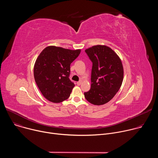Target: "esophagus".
<instances>
[{
	"mask_svg": "<svg viewBox=\"0 0 158 158\" xmlns=\"http://www.w3.org/2000/svg\"><path fill=\"white\" fill-rule=\"evenodd\" d=\"M81 84H82V81H79V82H77V84L78 85H80Z\"/></svg>",
	"mask_w": 158,
	"mask_h": 158,
	"instance_id": "34e87169",
	"label": "esophagus"
}]
</instances>
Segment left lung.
Here are the masks:
<instances>
[{
	"label": "left lung",
	"mask_w": 158,
	"mask_h": 158,
	"mask_svg": "<svg viewBox=\"0 0 158 158\" xmlns=\"http://www.w3.org/2000/svg\"><path fill=\"white\" fill-rule=\"evenodd\" d=\"M93 62L91 89L84 93L86 100L94 105L108 102L119 90L124 78V69L119 56L104 45L85 50Z\"/></svg>",
	"instance_id": "obj_1"
}]
</instances>
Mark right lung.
<instances>
[{"label":"right lung","mask_w":158,"mask_h":158,"mask_svg":"<svg viewBox=\"0 0 158 158\" xmlns=\"http://www.w3.org/2000/svg\"><path fill=\"white\" fill-rule=\"evenodd\" d=\"M81 51L50 46L37 57L34 79L42 94L50 102L59 103L69 98L75 86L69 78L70 65Z\"/></svg>","instance_id":"right-lung-1"}]
</instances>
